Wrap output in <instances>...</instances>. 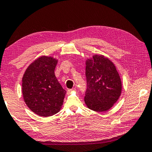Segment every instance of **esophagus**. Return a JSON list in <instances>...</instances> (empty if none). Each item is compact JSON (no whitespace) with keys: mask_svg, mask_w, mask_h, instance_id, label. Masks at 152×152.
<instances>
[{"mask_svg":"<svg viewBox=\"0 0 152 152\" xmlns=\"http://www.w3.org/2000/svg\"><path fill=\"white\" fill-rule=\"evenodd\" d=\"M75 91V88H72V89H68L67 90V93H70L72 91Z\"/></svg>","mask_w":152,"mask_h":152,"instance_id":"1","label":"esophagus"}]
</instances>
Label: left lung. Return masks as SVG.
<instances>
[{
    "label": "left lung",
    "mask_w": 152,
    "mask_h": 152,
    "mask_svg": "<svg viewBox=\"0 0 152 152\" xmlns=\"http://www.w3.org/2000/svg\"><path fill=\"white\" fill-rule=\"evenodd\" d=\"M86 106L99 112L110 110L122 92L121 79L114 63L103 55H93L86 60Z\"/></svg>",
    "instance_id": "1"
}]
</instances>
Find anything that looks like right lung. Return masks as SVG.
Wrapping results in <instances>:
<instances>
[{
  "label": "right lung",
  "mask_w": 152,
  "mask_h": 152,
  "mask_svg": "<svg viewBox=\"0 0 152 152\" xmlns=\"http://www.w3.org/2000/svg\"><path fill=\"white\" fill-rule=\"evenodd\" d=\"M58 60L42 56L34 61L24 72L22 93L26 104L40 116L49 117L58 113L66 91L55 75Z\"/></svg>",
  "instance_id": "1"
}]
</instances>
